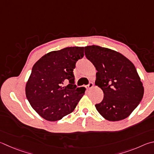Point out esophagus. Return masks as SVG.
<instances>
[{
    "label": "esophagus",
    "instance_id": "34e87169",
    "mask_svg": "<svg viewBox=\"0 0 154 154\" xmlns=\"http://www.w3.org/2000/svg\"><path fill=\"white\" fill-rule=\"evenodd\" d=\"M87 87H88V88H89V89L92 88L94 87V83L92 82H90L88 85H87Z\"/></svg>",
    "mask_w": 154,
    "mask_h": 154
}]
</instances>
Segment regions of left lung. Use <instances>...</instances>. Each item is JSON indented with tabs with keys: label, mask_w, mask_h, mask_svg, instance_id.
<instances>
[{
	"label": "left lung",
	"mask_w": 154,
	"mask_h": 154,
	"mask_svg": "<svg viewBox=\"0 0 154 154\" xmlns=\"http://www.w3.org/2000/svg\"><path fill=\"white\" fill-rule=\"evenodd\" d=\"M85 54L97 71L95 84L104 92L102 101L95 105L97 110L110 121L126 119L143 96L135 66L121 53L99 46L85 47Z\"/></svg>",
	"instance_id": "obj_1"
}]
</instances>
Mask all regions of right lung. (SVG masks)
<instances>
[{
  "instance_id": "right-lung-1",
  "label": "right lung",
  "mask_w": 154,
  "mask_h": 154,
  "mask_svg": "<svg viewBox=\"0 0 154 154\" xmlns=\"http://www.w3.org/2000/svg\"><path fill=\"white\" fill-rule=\"evenodd\" d=\"M83 56V47H67L48 53L33 65L26 83V97L46 121H57L71 113L85 94V88L75 85L73 75L77 61Z\"/></svg>"
}]
</instances>
